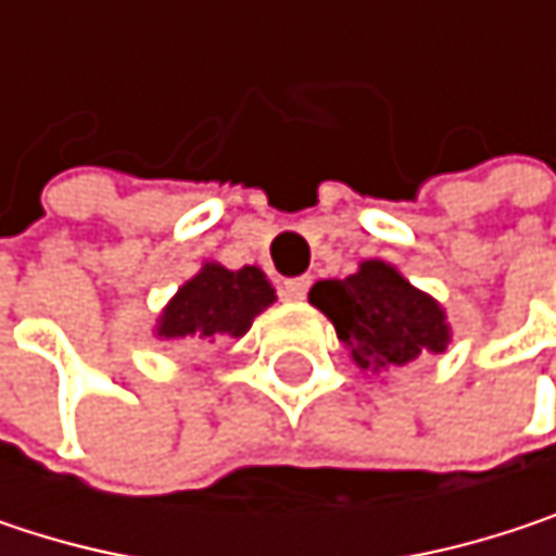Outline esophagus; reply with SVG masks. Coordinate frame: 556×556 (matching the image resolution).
Returning <instances> with one entry per match:
<instances>
[{
  "label": "esophagus",
  "mask_w": 556,
  "mask_h": 556,
  "mask_svg": "<svg viewBox=\"0 0 556 556\" xmlns=\"http://www.w3.org/2000/svg\"><path fill=\"white\" fill-rule=\"evenodd\" d=\"M308 286H312V279L308 277L286 279V282H282V295H286V299H292V302H299V299H305Z\"/></svg>",
  "instance_id": "1"
}]
</instances>
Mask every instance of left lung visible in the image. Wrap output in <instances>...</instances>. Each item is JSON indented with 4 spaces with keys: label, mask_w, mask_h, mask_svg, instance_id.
<instances>
[{
    "label": "left lung",
    "mask_w": 556,
    "mask_h": 556,
    "mask_svg": "<svg viewBox=\"0 0 556 556\" xmlns=\"http://www.w3.org/2000/svg\"><path fill=\"white\" fill-rule=\"evenodd\" d=\"M338 328L351 357L364 370H389L447 348L441 305L408 286L383 261H367L348 279H318L308 292Z\"/></svg>",
    "instance_id": "obj_1"
}]
</instances>
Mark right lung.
I'll return each mask as SVG.
<instances>
[{
  "label": "right lung",
  "instance_id": "obj_1",
  "mask_svg": "<svg viewBox=\"0 0 556 556\" xmlns=\"http://www.w3.org/2000/svg\"><path fill=\"white\" fill-rule=\"evenodd\" d=\"M274 299V286L257 267L225 270L218 264H205L176 292L161 315L157 334L192 344L241 338Z\"/></svg>",
  "mask_w": 556,
  "mask_h": 556
}]
</instances>
